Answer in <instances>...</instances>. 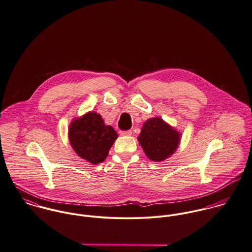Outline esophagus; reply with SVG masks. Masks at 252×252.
Returning <instances> with one entry per match:
<instances>
[{"instance_id":"34e87169","label":"esophagus","mask_w":252,"mask_h":252,"mask_svg":"<svg viewBox=\"0 0 252 252\" xmlns=\"http://www.w3.org/2000/svg\"><path fill=\"white\" fill-rule=\"evenodd\" d=\"M132 131L129 129V130H121L120 131V134L121 135H131Z\"/></svg>"}]
</instances>
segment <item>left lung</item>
Segmentation results:
<instances>
[{"label": "left lung", "mask_w": 252, "mask_h": 252, "mask_svg": "<svg viewBox=\"0 0 252 252\" xmlns=\"http://www.w3.org/2000/svg\"><path fill=\"white\" fill-rule=\"evenodd\" d=\"M138 140L150 159L162 161L177 150L180 133L162 119L153 118L143 125Z\"/></svg>", "instance_id": "obj_1"}]
</instances>
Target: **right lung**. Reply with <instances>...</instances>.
<instances>
[{
	"mask_svg": "<svg viewBox=\"0 0 252 252\" xmlns=\"http://www.w3.org/2000/svg\"><path fill=\"white\" fill-rule=\"evenodd\" d=\"M70 144L76 154L93 164L103 162L118 134L105 126L100 115L89 112L74 120L68 130Z\"/></svg>",
	"mask_w": 252,
	"mask_h": 252,
	"instance_id": "1",
	"label": "right lung"
}]
</instances>
